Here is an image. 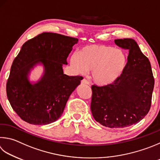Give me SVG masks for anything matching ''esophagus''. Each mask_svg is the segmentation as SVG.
<instances>
[{"instance_id":"1","label":"esophagus","mask_w":160,"mask_h":160,"mask_svg":"<svg viewBox=\"0 0 160 160\" xmlns=\"http://www.w3.org/2000/svg\"><path fill=\"white\" fill-rule=\"evenodd\" d=\"M81 84H84V85H89V82L86 79L84 78V79L81 80Z\"/></svg>"}]
</instances>
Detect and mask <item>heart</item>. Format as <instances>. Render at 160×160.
Instances as JSON below:
<instances>
[{"mask_svg":"<svg viewBox=\"0 0 160 160\" xmlns=\"http://www.w3.org/2000/svg\"><path fill=\"white\" fill-rule=\"evenodd\" d=\"M127 63L123 51L99 45L84 46L70 59L76 73L85 74L92 71V80L98 86H108L115 82L123 74Z\"/></svg>","mask_w":160,"mask_h":160,"instance_id":"obj_1","label":"heart"}]
</instances>
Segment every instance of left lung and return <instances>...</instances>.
Segmentation results:
<instances>
[{
	"instance_id": "obj_1",
	"label": "left lung",
	"mask_w": 160,
	"mask_h": 160,
	"mask_svg": "<svg viewBox=\"0 0 160 160\" xmlns=\"http://www.w3.org/2000/svg\"><path fill=\"white\" fill-rule=\"evenodd\" d=\"M129 51L125 70L112 85H92L91 110L103 126L120 129L140 122L149 112L155 80L149 59L134 40H115Z\"/></svg>"
}]
</instances>
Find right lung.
<instances>
[{
    "label": "right lung",
    "mask_w": 160,
    "mask_h": 160,
    "mask_svg": "<svg viewBox=\"0 0 160 160\" xmlns=\"http://www.w3.org/2000/svg\"><path fill=\"white\" fill-rule=\"evenodd\" d=\"M78 40L55 33H42L22 45L14 59L6 85L8 101L23 120L45 125L57 121L68 98L82 80L63 73V64ZM38 65L43 74L32 83L29 75Z\"/></svg>",
    "instance_id": "right-lung-1"
}]
</instances>
